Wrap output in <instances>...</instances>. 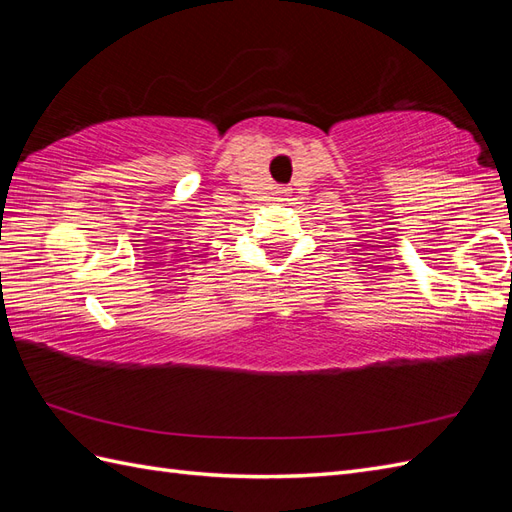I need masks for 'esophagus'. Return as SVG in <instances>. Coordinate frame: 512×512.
I'll use <instances>...</instances> for the list:
<instances>
[{
	"label": "esophagus",
	"instance_id": "34e87169",
	"mask_svg": "<svg viewBox=\"0 0 512 512\" xmlns=\"http://www.w3.org/2000/svg\"><path fill=\"white\" fill-rule=\"evenodd\" d=\"M277 192H280V194H288L290 190H288V188H280V190H277Z\"/></svg>",
	"mask_w": 512,
	"mask_h": 512
}]
</instances>
